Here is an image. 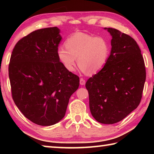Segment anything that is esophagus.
<instances>
[{
    "mask_svg": "<svg viewBox=\"0 0 154 154\" xmlns=\"http://www.w3.org/2000/svg\"><path fill=\"white\" fill-rule=\"evenodd\" d=\"M85 80L83 79V78H80V84L83 85H85Z\"/></svg>",
    "mask_w": 154,
    "mask_h": 154,
    "instance_id": "34e87169",
    "label": "esophagus"
}]
</instances>
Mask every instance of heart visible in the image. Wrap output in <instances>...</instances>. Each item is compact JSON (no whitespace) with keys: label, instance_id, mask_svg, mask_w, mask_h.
Here are the masks:
<instances>
[{"label":"heart","instance_id":"1","mask_svg":"<svg viewBox=\"0 0 154 154\" xmlns=\"http://www.w3.org/2000/svg\"><path fill=\"white\" fill-rule=\"evenodd\" d=\"M110 54L108 41L101 36L77 32L65 41V46L57 49V56L68 71L72 72L76 66L77 58L80 69L93 75L102 70Z\"/></svg>","mask_w":154,"mask_h":154}]
</instances>
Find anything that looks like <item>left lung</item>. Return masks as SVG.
Masks as SVG:
<instances>
[{"instance_id":"1","label":"left lung","mask_w":154,"mask_h":154,"mask_svg":"<svg viewBox=\"0 0 154 154\" xmlns=\"http://www.w3.org/2000/svg\"><path fill=\"white\" fill-rule=\"evenodd\" d=\"M107 30L112 36L111 54L103 69L87 81L85 88L94 118L101 124H113L139 106L146 71L136 41L115 28Z\"/></svg>"}]
</instances>
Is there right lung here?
I'll list each match as a JSON object with an SVG mask.
<instances>
[{"label":"right lung","instance_id":"1","mask_svg":"<svg viewBox=\"0 0 154 154\" xmlns=\"http://www.w3.org/2000/svg\"><path fill=\"white\" fill-rule=\"evenodd\" d=\"M57 27L33 31L18 41L11 53L9 77L12 98L33 123L51 126L64 118L79 77L57 56L62 37Z\"/></svg>","mask_w":154,"mask_h":154}]
</instances>
